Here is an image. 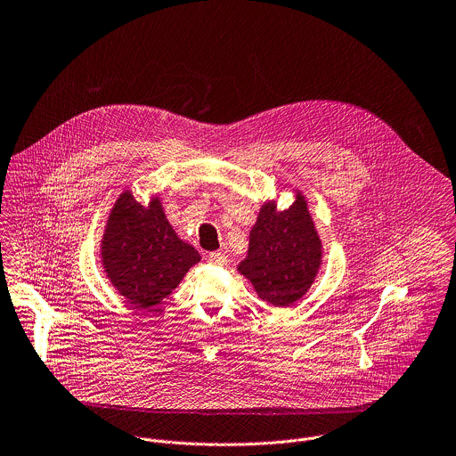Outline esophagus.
<instances>
[{
	"mask_svg": "<svg viewBox=\"0 0 456 456\" xmlns=\"http://www.w3.org/2000/svg\"><path fill=\"white\" fill-rule=\"evenodd\" d=\"M208 261H209L211 265H225V263H227V256L222 254V252H211V254L208 256Z\"/></svg>",
	"mask_w": 456,
	"mask_h": 456,
	"instance_id": "obj_1",
	"label": "esophagus"
}]
</instances>
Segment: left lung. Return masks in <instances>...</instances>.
I'll return each instance as SVG.
<instances>
[{"mask_svg": "<svg viewBox=\"0 0 456 456\" xmlns=\"http://www.w3.org/2000/svg\"><path fill=\"white\" fill-rule=\"evenodd\" d=\"M322 259L323 245L307 199L297 190L295 202L284 211L277 209L275 200L261 206L238 272L250 281L261 300L288 307L311 289Z\"/></svg>", "mask_w": 456, "mask_h": 456, "instance_id": "8db88e82", "label": "left lung"}]
</instances>
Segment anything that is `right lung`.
<instances>
[{"label":"right lung","instance_id":"1","mask_svg":"<svg viewBox=\"0 0 456 456\" xmlns=\"http://www.w3.org/2000/svg\"><path fill=\"white\" fill-rule=\"evenodd\" d=\"M200 261L165 216L158 195L140 204L129 190L115 200L101 240V263L111 286L136 309L167 298Z\"/></svg>","mask_w":456,"mask_h":456}]
</instances>
